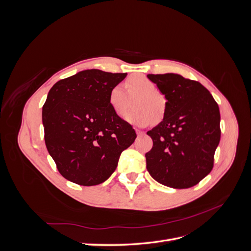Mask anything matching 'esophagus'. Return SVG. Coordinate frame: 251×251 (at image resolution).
<instances>
[{"instance_id": "34e87169", "label": "esophagus", "mask_w": 251, "mask_h": 251, "mask_svg": "<svg viewBox=\"0 0 251 251\" xmlns=\"http://www.w3.org/2000/svg\"><path fill=\"white\" fill-rule=\"evenodd\" d=\"M136 134H137L138 136H141V135H143L144 134V132L143 131H141V130H138V128H136Z\"/></svg>"}]
</instances>
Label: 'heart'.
<instances>
[{"instance_id":"1","label":"heart","mask_w":251,"mask_h":251,"mask_svg":"<svg viewBox=\"0 0 251 251\" xmlns=\"http://www.w3.org/2000/svg\"><path fill=\"white\" fill-rule=\"evenodd\" d=\"M124 85L114 86L109 94V103L118 116H123L130 105V97L138 96L134 101L137 108L128 112L125 119L128 124L137 126H146L154 121L155 117L160 120L165 113V98L158 93L155 83L143 75H135Z\"/></svg>"}]
</instances>
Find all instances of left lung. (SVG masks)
<instances>
[{"instance_id": "8db88e82", "label": "left lung", "mask_w": 251, "mask_h": 251, "mask_svg": "<svg viewBox=\"0 0 251 251\" xmlns=\"http://www.w3.org/2000/svg\"><path fill=\"white\" fill-rule=\"evenodd\" d=\"M148 78L165 96L166 108L163 120L147 133L153 139L147 169L165 186L192 187L214 166L221 137L218 103L199 81L179 74H149Z\"/></svg>"}]
</instances>
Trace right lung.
<instances>
[{
  "label": "right lung",
  "instance_id": "obj_1",
  "mask_svg": "<svg viewBox=\"0 0 251 251\" xmlns=\"http://www.w3.org/2000/svg\"><path fill=\"white\" fill-rule=\"evenodd\" d=\"M126 73L97 69L57 81L43 105L45 143L60 175L83 186L100 184L116 170L121 151L137 137L109 103Z\"/></svg>",
  "mask_w": 251,
  "mask_h": 251
}]
</instances>
